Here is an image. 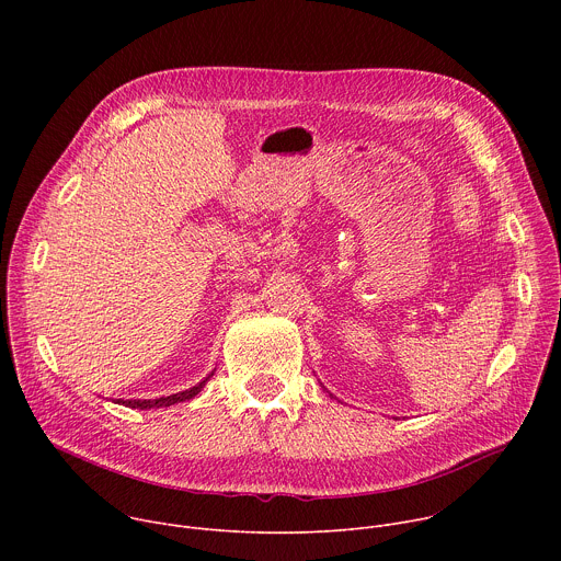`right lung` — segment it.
<instances>
[{
  "mask_svg": "<svg viewBox=\"0 0 561 561\" xmlns=\"http://www.w3.org/2000/svg\"><path fill=\"white\" fill-rule=\"evenodd\" d=\"M213 373L208 377H204L199 383H195L193 388H188V390H182V392H175V394H169V397H159V399H126V402L122 399V402H117V404H124L128 409L148 411V409H164V407H173V404H180V402H188V399H193L197 392H202V388L213 377Z\"/></svg>",
  "mask_w": 561,
  "mask_h": 561,
  "instance_id": "right-lung-1",
  "label": "right lung"
}]
</instances>
